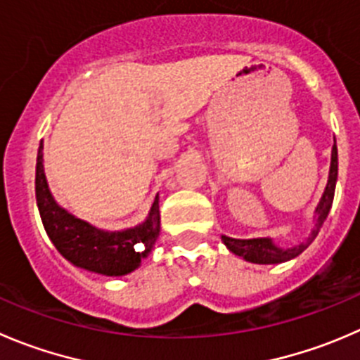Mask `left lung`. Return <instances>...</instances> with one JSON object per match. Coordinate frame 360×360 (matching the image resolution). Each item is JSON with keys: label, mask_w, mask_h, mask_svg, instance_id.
<instances>
[{"label": "left lung", "mask_w": 360, "mask_h": 360, "mask_svg": "<svg viewBox=\"0 0 360 360\" xmlns=\"http://www.w3.org/2000/svg\"><path fill=\"white\" fill-rule=\"evenodd\" d=\"M336 181H338V148H336V139H334L333 153H330V169H329V181L323 190L322 198H320L319 205L315 209V229L311 230L308 239L304 243L297 244L292 248H280L274 244L271 237H257V239H233V237L221 236V240L225 246L229 248L232 253L239 255L244 260L253 262V264H281V262L292 260V258L299 257L309 244L315 240L319 236L320 229H322L323 221H326L327 214H329L330 207H333L334 200V190H336Z\"/></svg>", "instance_id": "8db88e82"}]
</instances>
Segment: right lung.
<instances>
[{
    "label": "right lung",
    "instance_id": "right-lung-1",
    "mask_svg": "<svg viewBox=\"0 0 360 360\" xmlns=\"http://www.w3.org/2000/svg\"><path fill=\"white\" fill-rule=\"evenodd\" d=\"M37 205L41 223L56 250L73 265L103 276H124L141 265L160 236L158 195L146 221L134 229L107 232L75 218L52 197L44 172V144L38 148Z\"/></svg>",
    "mask_w": 360,
    "mask_h": 360
}]
</instances>
